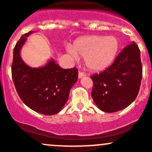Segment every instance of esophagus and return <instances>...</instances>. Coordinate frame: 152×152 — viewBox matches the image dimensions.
I'll use <instances>...</instances> for the list:
<instances>
[{
  "label": "esophagus",
  "instance_id": "obj_1",
  "mask_svg": "<svg viewBox=\"0 0 152 152\" xmlns=\"http://www.w3.org/2000/svg\"><path fill=\"white\" fill-rule=\"evenodd\" d=\"M86 76V74H85V73H83V72H81V71L79 72V79H80V78H82V77H83V76Z\"/></svg>",
  "mask_w": 152,
  "mask_h": 152
}]
</instances>
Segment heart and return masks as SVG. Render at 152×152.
<instances>
[{
	"label": "heart",
	"mask_w": 152,
	"mask_h": 152,
	"mask_svg": "<svg viewBox=\"0 0 152 152\" xmlns=\"http://www.w3.org/2000/svg\"><path fill=\"white\" fill-rule=\"evenodd\" d=\"M118 49L116 37L89 35L77 39L69 53L74 58H85V64L90 70L99 71L113 62Z\"/></svg>",
	"instance_id": "obj_1"
}]
</instances>
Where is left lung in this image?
Returning <instances> with one entry per match:
<instances>
[{
  "instance_id": "obj_1",
  "label": "left lung",
  "mask_w": 152,
  "mask_h": 152,
  "mask_svg": "<svg viewBox=\"0 0 152 152\" xmlns=\"http://www.w3.org/2000/svg\"><path fill=\"white\" fill-rule=\"evenodd\" d=\"M142 76L140 50L133 42L120 53L110 67L91 76L94 102L107 113L126 108L137 96Z\"/></svg>"
}]
</instances>
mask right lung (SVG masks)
Listing matches in <instances>:
<instances>
[{
    "instance_id": "obj_1",
    "label": "right lung",
    "mask_w": 152,
    "mask_h": 152,
    "mask_svg": "<svg viewBox=\"0 0 152 152\" xmlns=\"http://www.w3.org/2000/svg\"><path fill=\"white\" fill-rule=\"evenodd\" d=\"M32 32L22 35L15 46L12 77L19 97L26 106L38 113L53 115L68 100L70 90L77 81L78 70L61 68L53 60L40 68L26 65L20 50Z\"/></svg>"
}]
</instances>
